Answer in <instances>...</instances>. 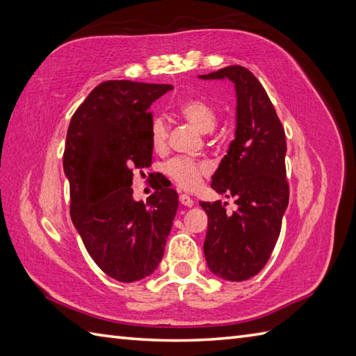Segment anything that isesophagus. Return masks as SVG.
<instances>
[{
    "mask_svg": "<svg viewBox=\"0 0 356 356\" xmlns=\"http://www.w3.org/2000/svg\"><path fill=\"white\" fill-rule=\"evenodd\" d=\"M179 200H180L181 204L186 206V208H191V206H194V200L188 194H180Z\"/></svg>",
    "mask_w": 356,
    "mask_h": 356,
    "instance_id": "34e87169",
    "label": "esophagus"
}]
</instances>
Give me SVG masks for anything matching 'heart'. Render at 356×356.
<instances>
[{
	"label": "heart",
	"instance_id": "b5f03b06",
	"mask_svg": "<svg viewBox=\"0 0 356 356\" xmlns=\"http://www.w3.org/2000/svg\"><path fill=\"white\" fill-rule=\"evenodd\" d=\"M180 117L200 130L202 134H211L217 126V111L202 98H191L179 106ZM168 126L162 117H156L150 126V139L154 150H162L167 145ZM211 165L203 161H193L186 158L171 159L165 165V172L185 189H194L200 184L203 176H208Z\"/></svg>",
	"mask_w": 356,
	"mask_h": 356
}]
</instances>
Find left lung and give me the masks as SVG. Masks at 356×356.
Instances as JSON below:
<instances>
[{
	"label": "left lung",
	"instance_id": "left-lung-1",
	"mask_svg": "<svg viewBox=\"0 0 356 356\" xmlns=\"http://www.w3.org/2000/svg\"><path fill=\"white\" fill-rule=\"evenodd\" d=\"M200 79H229L236 92V130L211 186L235 197L238 209L202 202L208 213L204 258L213 275L241 282L264 268L275 249L290 198L286 181L285 131L259 80L232 65Z\"/></svg>",
	"mask_w": 356,
	"mask_h": 356
}]
</instances>
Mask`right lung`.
<instances>
[{
	"instance_id": "add662e5",
	"label": "right lung",
	"mask_w": 356,
	"mask_h": 356,
	"mask_svg": "<svg viewBox=\"0 0 356 356\" xmlns=\"http://www.w3.org/2000/svg\"><path fill=\"white\" fill-rule=\"evenodd\" d=\"M171 85L103 81L72 115L63 153L70 213L107 276L136 282L158 268L177 212L175 189L134 200V170L152 165L150 106Z\"/></svg>"
}]
</instances>
